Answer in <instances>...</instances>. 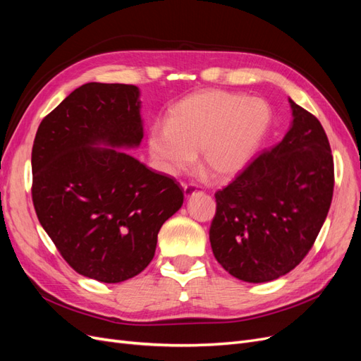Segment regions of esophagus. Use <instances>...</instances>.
I'll return each instance as SVG.
<instances>
[{
  "mask_svg": "<svg viewBox=\"0 0 361 361\" xmlns=\"http://www.w3.org/2000/svg\"><path fill=\"white\" fill-rule=\"evenodd\" d=\"M197 191H199L197 187H194V185H183V194H185V197H187V199L192 197V195Z\"/></svg>",
  "mask_w": 361,
  "mask_h": 361,
  "instance_id": "esophagus-1",
  "label": "esophagus"
}]
</instances>
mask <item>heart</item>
Listing matches in <instances>:
<instances>
[{
	"mask_svg": "<svg viewBox=\"0 0 361 361\" xmlns=\"http://www.w3.org/2000/svg\"><path fill=\"white\" fill-rule=\"evenodd\" d=\"M271 117V106L260 97L204 90L170 108L167 126L150 129L149 149L159 169L173 176L188 171L200 154L202 167L226 179L247 167Z\"/></svg>",
	"mask_w": 361,
	"mask_h": 361,
	"instance_id": "obj_1",
	"label": "heart"
}]
</instances>
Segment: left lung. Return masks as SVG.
<instances>
[{
    "mask_svg": "<svg viewBox=\"0 0 361 361\" xmlns=\"http://www.w3.org/2000/svg\"><path fill=\"white\" fill-rule=\"evenodd\" d=\"M290 128L277 146L215 192L214 256L228 274L265 283L309 253L329 214L334 164L321 122L289 99Z\"/></svg>",
    "mask_w": 361,
    "mask_h": 361,
    "instance_id": "left-lung-1",
    "label": "left lung"
}]
</instances>
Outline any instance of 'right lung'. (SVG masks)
Instances as JSON below:
<instances>
[{
	"label": "right lung",
	"instance_id": "1",
	"mask_svg": "<svg viewBox=\"0 0 361 361\" xmlns=\"http://www.w3.org/2000/svg\"><path fill=\"white\" fill-rule=\"evenodd\" d=\"M140 108L135 85L87 82L42 120L32 145L42 227L78 274L102 283L140 274L183 203L176 180L120 150L143 140Z\"/></svg>",
	"mask_w": 361,
	"mask_h": 361
}]
</instances>
